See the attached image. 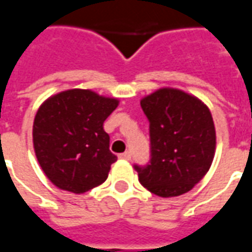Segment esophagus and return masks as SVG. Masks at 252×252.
Listing matches in <instances>:
<instances>
[{"mask_svg": "<svg viewBox=\"0 0 252 252\" xmlns=\"http://www.w3.org/2000/svg\"><path fill=\"white\" fill-rule=\"evenodd\" d=\"M119 158L124 159V160H131V153H128V151H126V153L120 154V155H119Z\"/></svg>", "mask_w": 252, "mask_h": 252, "instance_id": "34e87169", "label": "esophagus"}]
</instances>
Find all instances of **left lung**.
Instances as JSON below:
<instances>
[{
	"label": "left lung",
	"mask_w": 252,
	"mask_h": 252,
	"mask_svg": "<svg viewBox=\"0 0 252 252\" xmlns=\"http://www.w3.org/2000/svg\"><path fill=\"white\" fill-rule=\"evenodd\" d=\"M150 121L151 160L135 166L139 181L159 197H177L200 182L215 158L216 129L200 98L174 88H160L140 99Z\"/></svg>",
	"instance_id": "1"
}]
</instances>
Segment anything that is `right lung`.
Returning a JSON list of instances; mask_svg holds the SVG:
<instances>
[{"instance_id": "right-lung-1", "label": "right lung", "mask_w": 252, "mask_h": 252, "mask_svg": "<svg viewBox=\"0 0 252 252\" xmlns=\"http://www.w3.org/2000/svg\"><path fill=\"white\" fill-rule=\"evenodd\" d=\"M119 99L89 89H70L43 102L33 120V148L47 178L82 194L106 181L117 157L110 153L104 121Z\"/></svg>"}]
</instances>
